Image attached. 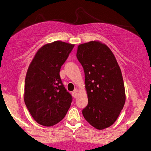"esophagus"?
I'll return each instance as SVG.
<instances>
[{
    "mask_svg": "<svg viewBox=\"0 0 151 151\" xmlns=\"http://www.w3.org/2000/svg\"><path fill=\"white\" fill-rule=\"evenodd\" d=\"M77 91H78V90L75 89V91H73L72 92V96L74 98H76V96H77Z\"/></svg>",
    "mask_w": 151,
    "mask_h": 151,
    "instance_id": "34e87169",
    "label": "esophagus"
}]
</instances>
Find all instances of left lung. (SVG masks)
<instances>
[{"label": "left lung", "mask_w": 151, "mask_h": 151, "mask_svg": "<svg viewBox=\"0 0 151 151\" xmlns=\"http://www.w3.org/2000/svg\"><path fill=\"white\" fill-rule=\"evenodd\" d=\"M76 57L83 67L88 104L82 114L97 129L113 125L126 101L120 68L111 49L99 41L80 44Z\"/></svg>", "instance_id": "1"}]
</instances>
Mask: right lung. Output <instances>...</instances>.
<instances>
[{
  "instance_id": "add662e5",
  "label": "right lung",
  "mask_w": 151,
  "mask_h": 151,
  "mask_svg": "<svg viewBox=\"0 0 151 151\" xmlns=\"http://www.w3.org/2000/svg\"><path fill=\"white\" fill-rule=\"evenodd\" d=\"M75 44L62 41L46 44L38 50L26 74L24 101L34 120L54 126L65 116L72 96L62 83L61 67Z\"/></svg>"
}]
</instances>
